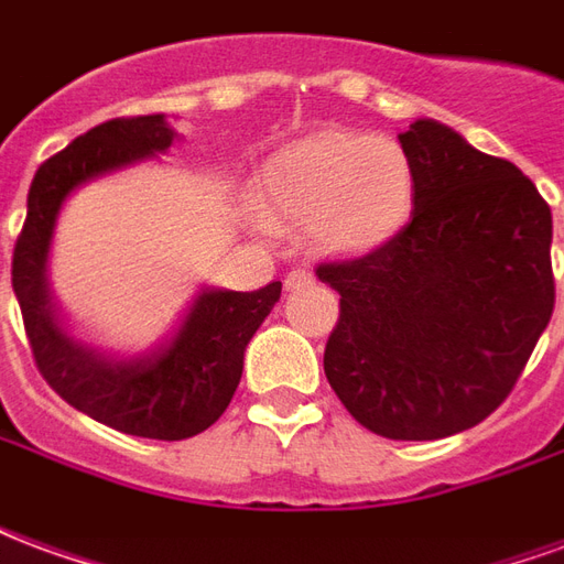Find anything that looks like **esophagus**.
<instances>
[{"instance_id": "1", "label": "esophagus", "mask_w": 564, "mask_h": 564, "mask_svg": "<svg viewBox=\"0 0 564 564\" xmlns=\"http://www.w3.org/2000/svg\"><path fill=\"white\" fill-rule=\"evenodd\" d=\"M314 281H317V278H314V271L302 269V265H299V269L286 271V278H283V286H286V290H302V286H311Z\"/></svg>"}]
</instances>
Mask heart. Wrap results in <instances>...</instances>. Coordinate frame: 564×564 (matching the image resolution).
Returning <instances> with one entry per match:
<instances>
[{"mask_svg":"<svg viewBox=\"0 0 564 564\" xmlns=\"http://www.w3.org/2000/svg\"><path fill=\"white\" fill-rule=\"evenodd\" d=\"M274 220L311 223L319 245L366 253L414 214V165L402 144L362 132H323L274 153L259 174Z\"/></svg>","mask_w":564,"mask_h":564,"instance_id":"1","label":"heart"}]
</instances>
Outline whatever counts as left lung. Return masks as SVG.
<instances>
[{
    "instance_id": "left-lung-1",
    "label": "left lung",
    "mask_w": 564,
    "mask_h": 564,
    "mask_svg": "<svg viewBox=\"0 0 564 564\" xmlns=\"http://www.w3.org/2000/svg\"><path fill=\"white\" fill-rule=\"evenodd\" d=\"M399 141L411 223L366 257L317 265L341 295L323 368L368 432L435 441L486 420L520 380L556 305L553 217L513 162L437 120Z\"/></svg>"
}]
</instances>
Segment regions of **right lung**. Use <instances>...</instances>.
<instances>
[{"label":"right lung","mask_w":564,"mask_h":564,"mask_svg":"<svg viewBox=\"0 0 564 564\" xmlns=\"http://www.w3.org/2000/svg\"><path fill=\"white\" fill-rule=\"evenodd\" d=\"M174 135L162 115L117 117L42 162L32 177L26 220L11 259V286L32 359L51 390L123 435L156 441H184L220 420L238 390L245 347L281 299V281L253 293L202 290L172 341L135 359H111L68 338L56 323L47 250L56 214L72 189L165 153Z\"/></svg>","instance_id":"1"}]
</instances>
